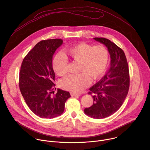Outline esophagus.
I'll return each instance as SVG.
<instances>
[{"mask_svg": "<svg viewBox=\"0 0 150 150\" xmlns=\"http://www.w3.org/2000/svg\"><path fill=\"white\" fill-rule=\"evenodd\" d=\"M71 96L74 97V96H80V94H76V93H71Z\"/></svg>", "mask_w": 150, "mask_h": 150, "instance_id": "34e87169", "label": "esophagus"}]
</instances>
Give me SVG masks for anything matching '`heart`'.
<instances>
[{
  "label": "heart",
  "instance_id": "1",
  "mask_svg": "<svg viewBox=\"0 0 150 150\" xmlns=\"http://www.w3.org/2000/svg\"><path fill=\"white\" fill-rule=\"evenodd\" d=\"M66 56L72 62H79L78 71L64 77L60 83L61 87L67 91L79 93L87 87L93 80L100 78L109 63V52L103 45L93 46L86 43L74 45L65 50ZM68 61L62 54H58L52 61L54 72L63 76L67 72Z\"/></svg>",
  "mask_w": 150,
  "mask_h": 150
}]
</instances>
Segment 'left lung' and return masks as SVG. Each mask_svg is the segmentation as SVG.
<instances>
[{
  "instance_id": "1",
  "label": "left lung",
  "mask_w": 150,
  "mask_h": 150,
  "mask_svg": "<svg viewBox=\"0 0 150 150\" xmlns=\"http://www.w3.org/2000/svg\"><path fill=\"white\" fill-rule=\"evenodd\" d=\"M105 45L110 54L111 66L105 76L90 88L93 104L84 110L85 114L94 118L102 119L114 114L125 101L129 88V66L122 49L103 38H94Z\"/></svg>"
}]
</instances>
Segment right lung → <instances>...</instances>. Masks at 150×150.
Masks as SVG:
<instances>
[{"instance_id":"add662e5","label":"right lung","mask_w":150,"mask_h":150,"mask_svg":"<svg viewBox=\"0 0 150 150\" xmlns=\"http://www.w3.org/2000/svg\"><path fill=\"white\" fill-rule=\"evenodd\" d=\"M63 42L61 39L41 40L28 52L21 64L20 91L30 110L40 118L62 115L66 101L71 97L69 92L59 88L56 94H51L56 86L52 56Z\"/></svg>"}]
</instances>
